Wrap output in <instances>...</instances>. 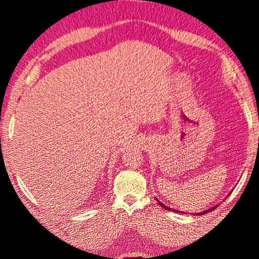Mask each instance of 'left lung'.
I'll return each instance as SVG.
<instances>
[{
  "instance_id": "1",
  "label": "left lung",
  "mask_w": 259,
  "mask_h": 259,
  "mask_svg": "<svg viewBox=\"0 0 259 259\" xmlns=\"http://www.w3.org/2000/svg\"><path fill=\"white\" fill-rule=\"evenodd\" d=\"M156 201H158V198H156ZM158 203L160 205H161V207L163 208V209H166V210H172V211H176V212H178V210H175V209H172V208H168V207H166L165 204H163V203H161L160 201H158ZM217 208V205H215V207H211L210 209H209V210H204V211H201V212H198L197 215H203L204 214V212H208V211H211V210H214V209Z\"/></svg>"
}]
</instances>
